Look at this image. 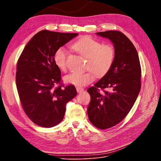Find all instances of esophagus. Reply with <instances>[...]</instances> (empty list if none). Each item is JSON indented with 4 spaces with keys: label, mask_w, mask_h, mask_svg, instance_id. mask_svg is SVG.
<instances>
[{
    "label": "esophagus",
    "mask_w": 161,
    "mask_h": 161,
    "mask_svg": "<svg viewBox=\"0 0 161 161\" xmlns=\"http://www.w3.org/2000/svg\"><path fill=\"white\" fill-rule=\"evenodd\" d=\"M76 91H77V92H78V93H80V92H81L84 91V89L81 87H77L76 88Z\"/></svg>",
    "instance_id": "34e87169"
}]
</instances>
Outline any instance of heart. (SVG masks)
I'll list each match as a JSON object with an SVG mask.
<instances>
[{
  "instance_id": "1",
  "label": "heart",
  "mask_w": 161,
  "mask_h": 161,
  "mask_svg": "<svg viewBox=\"0 0 161 161\" xmlns=\"http://www.w3.org/2000/svg\"><path fill=\"white\" fill-rule=\"evenodd\" d=\"M73 48L77 51L87 61L85 72L71 73L65 75V83L77 87L86 86L95 80V75L97 77L105 75L114 63L115 50L110 44H102L100 42L89 36H84L75 42ZM67 53L64 47H60L55 52L53 59L56 66L63 72L66 70Z\"/></svg>"
}]
</instances>
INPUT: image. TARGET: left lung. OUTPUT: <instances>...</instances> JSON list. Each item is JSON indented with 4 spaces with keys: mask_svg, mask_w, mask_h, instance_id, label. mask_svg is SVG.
<instances>
[{
    "mask_svg": "<svg viewBox=\"0 0 161 161\" xmlns=\"http://www.w3.org/2000/svg\"><path fill=\"white\" fill-rule=\"evenodd\" d=\"M96 35L110 40L115 50L110 70L87 89L89 119L96 127L106 129L120 123L132 108L141 88V67L136 48L124 34L108 31ZM99 88L110 91L101 93Z\"/></svg>",
    "mask_w": 161,
    "mask_h": 161,
    "instance_id": "8db88e82",
    "label": "left lung"
}]
</instances>
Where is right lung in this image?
I'll use <instances>...</instances> for the list:
<instances>
[{
  "instance_id": "obj_1",
  "label": "right lung",
  "mask_w": 161,
  "mask_h": 161,
  "mask_svg": "<svg viewBox=\"0 0 161 161\" xmlns=\"http://www.w3.org/2000/svg\"><path fill=\"white\" fill-rule=\"evenodd\" d=\"M78 35L41 31L25 46L17 64L16 86L24 111L42 127L62 121L66 104L77 95L72 85H61V70L53 56L56 50ZM57 84L60 86H54Z\"/></svg>"
}]
</instances>
